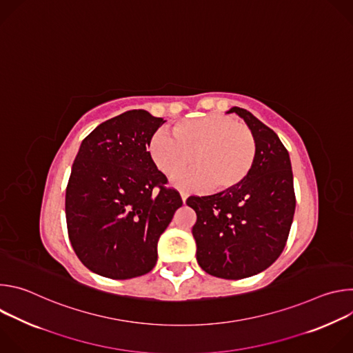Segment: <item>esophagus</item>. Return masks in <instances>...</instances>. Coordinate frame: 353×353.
Masks as SVG:
<instances>
[{
    "instance_id": "34e87169",
    "label": "esophagus",
    "mask_w": 353,
    "mask_h": 353,
    "mask_svg": "<svg viewBox=\"0 0 353 353\" xmlns=\"http://www.w3.org/2000/svg\"><path fill=\"white\" fill-rule=\"evenodd\" d=\"M180 195H181V199H183V203H185V199H187V194L185 192H180Z\"/></svg>"
}]
</instances>
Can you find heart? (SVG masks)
I'll list each match as a JSON object with an SVG mask.
<instances>
[{
    "label": "heart",
    "instance_id": "1",
    "mask_svg": "<svg viewBox=\"0 0 353 353\" xmlns=\"http://www.w3.org/2000/svg\"><path fill=\"white\" fill-rule=\"evenodd\" d=\"M173 135L158 131L149 141V157L168 177H176L183 188L228 191L240 185L257 158V139L247 125L232 116L207 114L179 121ZM193 157H190V154Z\"/></svg>",
    "mask_w": 353,
    "mask_h": 353
}]
</instances>
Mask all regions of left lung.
<instances>
[{
	"label": "left lung",
	"instance_id": "left-lung-1",
	"mask_svg": "<svg viewBox=\"0 0 353 353\" xmlns=\"http://www.w3.org/2000/svg\"><path fill=\"white\" fill-rule=\"evenodd\" d=\"M257 139V158L237 187L187 198L196 214L192 236L196 261L223 279L253 276L276 261L292 226L296 196L288 149L278 135L250 112L232 108Z\"/></svg>",
	"mask_w": 353,
	"mask_h": 353
}]
</instances>
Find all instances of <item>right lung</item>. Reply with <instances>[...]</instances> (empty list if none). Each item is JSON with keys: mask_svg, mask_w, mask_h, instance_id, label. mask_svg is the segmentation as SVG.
I'll list each match as a JSON object with an SVG mask.
<instances>
[{"mask_svg": "<svg viewBox=\"0 0 353 353\" xmlns=\"http://www.w3.org/2000/svg\"><path fill=\"white\" fill-rule=\"evenodd\" d=\"M163 123L130 110L97 125L81 143L65 191L67 229L75 254L97 275L148 274L161 234L183 205L148 152Z\"/></svg>", "mask_w": 353, "mask_h": 353, "instance_id": "obj_1", "label": "right lung"}]
</instances>
